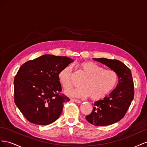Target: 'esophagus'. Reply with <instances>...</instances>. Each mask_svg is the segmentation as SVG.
Instances as JSON below:
<instances>
[{
	"label": "esophagus",
	"instance_id": "34e87169",
	"mask_svg": "<svg viewBox=\"0 0 147 147\" xmlns=\"http://www.w3.org/2000/svg\"><path fill=\"white\" fill-rule=\"evenodd\" d=\"M71 100L72 102H76L77 103H81V101H80V100H76V99H71Z\"/></svg>",
	"mask_w": 147,
	"mask_h": 147
}]
</instances>
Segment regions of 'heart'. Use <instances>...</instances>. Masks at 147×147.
<instances>
[{"label": "heart", "instance_id": "heart-1", "mask_svg": "<svg viewBox=\"0 0 147 147\" xmlns=\"http://www.w3.org/2000/svg\"><path fill=\"white\" fill-rule=\"evenodd\" d=\"M79 67L86 78L81 82L82 87L65 92L70 97L81 98L90 96L91 99L98 100L106 97L118 82V76L115 71L105 69L94 63L83 61L79 64ZM58 78L65 89L72 87L74 84L72 66L68 65L61 69Z\"/></svg>", "mask_w": 147, "mask_h": 147}]
</instances>
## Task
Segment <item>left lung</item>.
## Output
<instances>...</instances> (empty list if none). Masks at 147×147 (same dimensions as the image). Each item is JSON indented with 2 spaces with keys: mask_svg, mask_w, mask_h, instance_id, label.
Returning <instances> with one entry per match:
<instances>
[{
  "mask_svg": "<svg viewBox=\"0 0 147 147\" xmlns=\"http://www.w3.org/2000/svg\"><path fill=\"white\" fill-rule=\"evenodd\" d=\"M93 60L115 71L118 76V82L108 97L93 104V110L86 118L89 123L97 126L111 125L123 118L134 98L132 73L127 66L118 60L105 58H93Z\"/></svg>",
  "mask_w": 147,
  "mask_h": 147,
  "instance_id": "1",
  "label": "left lung"
}]
</instances>
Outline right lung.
<instances>
[{"label": "right lung", "instance_id": "1", "mask_svg": "<svg viewBox=\"0 0 147 147\" xmlns=\"http://www.w3.org/2000/svg\"><path fill=\"white\" fill-rule=\"evenodd\" d=\"M73 61L67 57L44 55L20 66L14 79L15 103L29 122L44 125L59 118L69 98L60 94L58 74Z\"/></svg>", "mask_w": 147, "mask_h": 147}]
</instances>
